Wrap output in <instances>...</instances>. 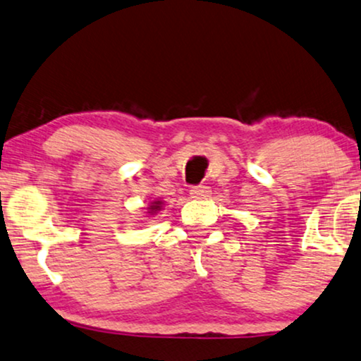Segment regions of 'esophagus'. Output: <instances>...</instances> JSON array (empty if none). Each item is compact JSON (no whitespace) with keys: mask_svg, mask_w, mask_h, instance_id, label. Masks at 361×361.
<instances>
[{"mask_svg":"<svg viewBox=\"0 0 361 361\" xmlns=\"http://www.w3.org/2000/svg\"><path fill=\"white\" fill-rule=\"evenodd\" d=\"M190 195H191V198H195V200H204L211 195V190H209V186H206V185H198V186H193V188L190 190Z\"/></svg>","mask_w":361,"mask_h":361,"instance_id":"obj_1","label":"esophagus"}]
</instances>
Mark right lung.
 I'll return each instance as SVG.
<instances>
[{"label": "right lung", "mask_w": 361, "mask_h": 361, "mask_svg": "<svg viewBox=\"0 0 361 361\" xmlns=\"http://www.w3.org/2000/svg\"><path fill=\"white\" fill-rule=\"evenodd\" d=\"M157 204H158V201H157V203H155V204H153V206H152V209H157V208H158V206H157Z\"/></svg>", "instance_id": "add662e5"}]
</instances>
